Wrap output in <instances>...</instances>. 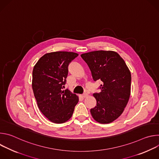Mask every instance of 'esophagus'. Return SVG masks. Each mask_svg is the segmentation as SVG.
I'll return each instance as SVG.
<instances>
[{"mask_svg": "<svg viewBox=\"0 0 159 159\" xmlns=\"http://www.w3.org/2000/svg\"><path fill=\"white\" fill-rule=\"evenodd\" d=\"M82 97H83V98H85L88 97V94H87V93H84V94H83Z\"/></svg>", "mask_w": 159, "mask_h": 159, "instance_id": "esophagus-1", "label": "esophagus"}]
</instances>
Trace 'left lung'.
<instances>
[{"label":"left lung","instance_id":"1","mask_svg":"<svg viewBox=\"0 0 159 159\" xmlns=\"http://www.w3.org/2000/svg\"><path fill=\"white\" fill-rule=\"evenodd\" d=\"M80 56L94 80L102 81L101 91L93 94L97 102L90 109L91 115L99 123H112L121 116L129 99L131 77L128 67L114 51H94Z\"/></svg>","mask_w":159,"mask_h":159}]
</instances>
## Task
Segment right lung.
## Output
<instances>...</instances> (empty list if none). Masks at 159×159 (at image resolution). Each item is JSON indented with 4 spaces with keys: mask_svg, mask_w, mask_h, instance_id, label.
Returning a JSON list of instances; mask_svg holds the SVG:
<instances>
[{
    "mask_svg": "<svg viewBox=\"0 0 159 159\" xmlns=\"http://www.w3.org/2000/svg\"><path fill=\"white\" fill-rule=\"evenodd\" d=\"M79 54L55 52L44 54L34 66L32 87L38 106L50 121L63 123L70 120L79 97L65 87L68 65Z\"/></svg>",
    "mask_w": 159,
    "mask_h": 159,
    "instance_id": "1",
    "label": "right lung"
}]
</instances>
